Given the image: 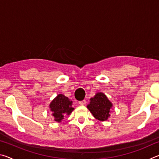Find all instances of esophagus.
<instances>
[{"mask_svg":"<svg viewBox=\"0 0 159 159\" xmlns=\"http://www.w3.org/2000/svg\"><path fill=\"white\" fill-rule=\"evenodd\" d=\"M79 104H80V105H84V104H86V100H82V101H80V102H79Z\"/></svg>","mask_w":159,"mask_h":159,"instance_id":"34e87169","label":"esophagus"}]
</instances>
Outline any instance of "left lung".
Returning a JSON list of instances; mask_svg holds the SVG:
<instances>
[{"label":"left lung","instance_id":"1","mask_svg":"<svg viewBox=\"0 0 159 159\" xmlns=\"http://www.w3.org/2000/svg\"><path fill=\"white\" fill-rule=\"evenodd\" d=\"M111 107V102L102 93H97L94 98L90 99V104L87 106L94 117L102 121L107 120L110 116L109 112Z\"/></svg>","mask_w":159,"mask_h":159}]
</instances>
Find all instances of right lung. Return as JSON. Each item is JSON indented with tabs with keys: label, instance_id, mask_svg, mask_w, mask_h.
Wrapping results in <instances>:
<instances>
[{
	"label": "right lung",
	"instance_id": "add662e5",
	"mask_svg": "<svg viewBox=\"0 0 159 159\" xmlns=\"http://www.w3.org/2000/svg\"><path fill=\"white\" fill-rule=\"evenodd\" d=\"M71 105L72 101H70L69 98L64 95L60 94L56 97L50 104V108L52 112L55 121L61 122V120L64 119L65 114H71L74 110Z\"/></svg>",
	"mask_w": 159,
	"mask_h": 159
}]
</instances>
